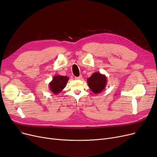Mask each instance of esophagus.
Instances as JSON below:
<instances>
[{
	"label": "esophagus",
	"instance_id": "esophagus-1",
	"mask_svg": "<svg viewBox=\"0 0 157 157\" xmlns=\"http://www.w3.org/2000/svg\"><path fill=\"white\" fill-rule=\"evenodd\" d=\"M82 78V75H79V76H78V77H75V79H81Z\"/></svg>",
	"mask_w": 157,
	"mask_h": 157
}]
</instances>
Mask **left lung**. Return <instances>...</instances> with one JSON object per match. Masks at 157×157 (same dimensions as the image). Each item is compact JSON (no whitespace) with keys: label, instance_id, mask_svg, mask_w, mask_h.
Returning a JSON list of instances; mask_svg holds the SVG:
<instances>
[{"label":"left lung","instance_id":"left-lung-1","mask_svg":"<svg viewBox=\"0 0 157 157\" xmlns=\"http://www.w3.org/2000/svg\"><path fill=\"white\" fill-rule=\"evenodd\" d=\"M89 88L94 94H99L107 85V77L100 72H94L86 80Z\"/></svg>","mask_w":157,"mask_h":157}]
</instances>
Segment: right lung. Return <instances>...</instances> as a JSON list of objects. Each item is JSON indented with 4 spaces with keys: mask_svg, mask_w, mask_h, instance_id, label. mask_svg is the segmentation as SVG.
<instances>
[{
    "mask_svg": "<svg viewBox=\"0 0 157 157\" xmlns=\"http://www.w3.org/2000/svg\"><path fill=\"white\" fill-rule=\"evenodd\" d=\"M69 78L64 75H56L49 83L50 90L54 94H59L65 89Z\"/></svg>",
    "mask_w": 157,
    "mask_h": 157,
    "instance_id": "add662e5",
    "label": "right lung"
}]
</instances>
